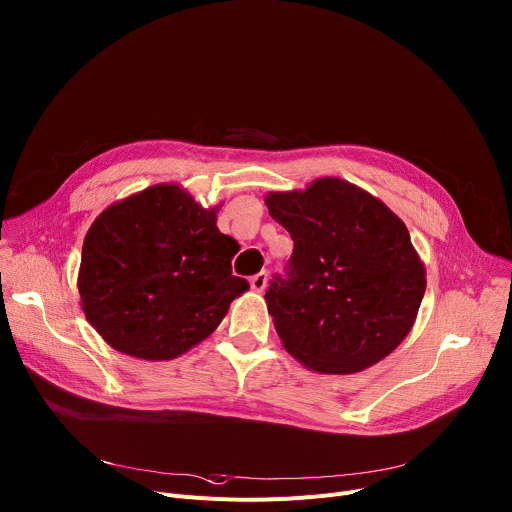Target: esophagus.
<instances>
[{"mask_svg":"<svg viewBox=\"0 0 512 512\" xmlns=\"http://www.w3.org/2000/svg\"><path fill=\"white\" fill-rule=\"evenodd\" d=\"M267 271H259L257 275H253L251 277V290L253 292H257V294H261L265 288H267Z\"/></svg>","mask_w":512,"mask_h":512,"instance_id":"obj_1","label":"esophagus"}]
</instances>
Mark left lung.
<instances>
[{
  "label": "left lung",
  "mask_w": 512,
  "mask_h": 512,
  "mask_svg": "<svg viewBox=\"0 0 512 512\" xmlns=\"http://www.w3.org/2000/svg\"><path fill=\"white\" fill-rule=\"evenodd\" d=\"M265 206L294 241L288 277L265 292L286 351L318 374H357L410 333L427 269L406 224L339 177L269 192Z\"/></svg>",
  "instance_id": "left-lung-1"
}]
</instances>
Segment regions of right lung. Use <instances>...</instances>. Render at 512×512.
Returning <instances> with one entry per match:
<instances>
[{
  "instance_id": "obj_1",
  "label": "right lung",
  "mask_w": 512,
  "mask_h": 512,
  "mask_svg": "<svg viewBox=\"0 0 512 512\" xmlns=\"http://www.w3.org/2000/svg\"><path fill=\"white\" fill-rule=\"evenodd\" d=\"M179 183L108 206L89 226L77 288L87 322L120 353L169 361L190 351L249 290L232 275L239 243Z\"/></svg>"
}]
</instances>
